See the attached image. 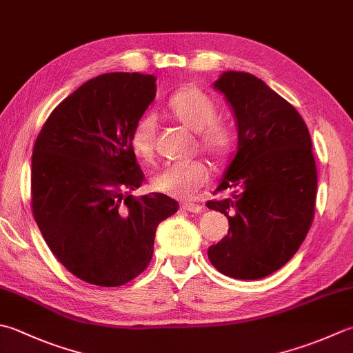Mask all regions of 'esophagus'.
I'll use <instances>...</instances> for the list:
<instances>
[{
    "mask_svg": "<svg viewBox=\"0 0 353 353\" xmlns=\"http://www.w3.org/2000/svg\"><path fill=\"white\" fill-rule=\"evenodd\" d=\"M181 208L186 212H202V206L200 205H194V203H182Z\"/></svg>",
    "mask_w": 353,
    "mask_h": 353,
    "instance_id": "34e87169",
    "label": "esophagus"
}]
</instances>
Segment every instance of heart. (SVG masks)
Segmentation results:
<instances>
[{
  "label": "heart",
  "mask_w": 353,
  "mask_h": 353,
  "mask_svg": "<svg viewBox=\"0 0 353 353\" xmlns=\"http://www.w3.org/2000/svg\"><path fill=\"white\" fill-rule=\"evenodd\" d=\"M171 114L183 127L199 133V145L214 159L223 157L231 147L232 133L226 123L217 121V105L208 94L197 87L186 85L171 96L168 102ZM156 119L151 114L143 116L133 128L130 145L133 153L150 161L154 153ZM210 172L202 162L168 165L151 181L153 190L163 196L192 199L208 182Z\"/></svg>",
  "instance_id": "obj_1"
}]
</instances>
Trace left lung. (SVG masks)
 I'll return each instance as SVG.
<instances>
[{"label":"left lung","instance_id":"1","mask_svg":"<svg viewBox=\"0 0 353 353\" xmlns=\"http://www.w3.org/2000/svg\"><path fill=\"white\" fill-rule=\"evenodd\" d=\"M212 87L232 108L239 142L216 190L231 197L206 203L230 222L208 257L228 277L259 280L294 257L312 223V141L299 112L254 74L223 72Z\"/></svg>","mask_w":353,"mask_h":353}]
</instances>
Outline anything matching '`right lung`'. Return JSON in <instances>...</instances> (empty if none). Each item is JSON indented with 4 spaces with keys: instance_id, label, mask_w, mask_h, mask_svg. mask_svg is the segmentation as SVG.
<instances>
[{
    "instance_id": "add662e5",
    "label": "right lung",
    "mask_w": 353,
    "mask_h": 353,
    "mask_svg": "<svg viewBox=\"0 0 353 353\" xmlns=\"http://www.w3.org/2000/svg\"><path fill=\"white\" fill-rule=\"evenodd\" d=\"M154 98L153 74H101L53 110L34 142V220L62 266L90 285L136 279L159 223L179 208L163 194H127L143 182L130 137Z\"/></svg>"
}]
</instances>
